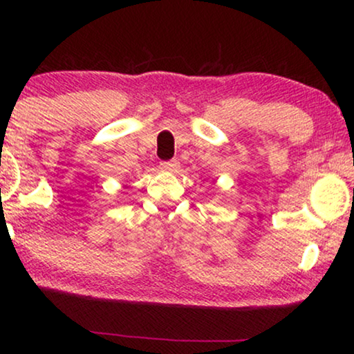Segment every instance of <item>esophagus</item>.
Here are the masks:
<instances>
[{
    "instance_id": "1",
    "label": "esophagus",
    "mask_w": 354,
    "mask_h": 354,
    "mask_svg": "<svg viewBox=\"0 0 354 354\" xmlns=\"http://www.w3.org/2000/svg\"><path fill=\"white\" fill-rule=\"evenodd\" d=\"M177 167H178L177 159H171V161L161 162V169H164V171H176Z\"/></svg>"
}]
</instances>
